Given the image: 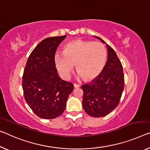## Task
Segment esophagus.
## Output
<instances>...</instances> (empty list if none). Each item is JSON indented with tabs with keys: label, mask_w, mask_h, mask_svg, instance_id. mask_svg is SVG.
<instances>
[{
	"label": "esophagus",
	"mask_w": 150,
	"mask_h": 150,
	"mask_svg": "<svg viewBox=\"0 0 150 150\" xmlns=\"http://www.w3.org/2000/svg\"><path fill=\"white\" fill-rule=\"evenodd\" d=\"M74 88H79L80 86L78 84H74Z\"/></svg>",
	"instance_id": "1"
}]
</instances>
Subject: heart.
Instances as JSON below:
<instances>
[{
    "instance_id": "obj_1",
    "label": "heart",
    "mask_w": 150,
    "mask_h": 150,
    "mask_svg": "<svg viewBox=\"0 0 150 150\" xmlns=\"http://www.w3.org/2000/svg\"><path fill=\"white\" fill-rule=\"evenodd\" d=\"M107 53L100 42L78 40L64 46L63 54H56L54 61L61 76L67 79L74 65L82 79L86 81L98 77L105 67Z\"/></svg>"
}]
</instances>
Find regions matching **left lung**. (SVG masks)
Listing matches in <instances>:
<instances>
[{
    "label": "left lung",
    "instance_id": "left-lung-1",
    "mask_svg": "<svg viewBox=\"0 0 150 150\" xmlns=\"http://www.w3.org/2000/svg\"><path fill=\"white\" fill-rule=\"evenodd\" d=\"M107 47V62L100 75L81 86L84 92L83 109L94 117L106 116L113 110L119 105L124 89L123 66L114 50L108 44Z\"/></svg>",
    "mask_w": 150,
    "mask_h": 150
}]
</instances>
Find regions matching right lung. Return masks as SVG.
Instances as JSON below:
<instances>
[{"label":"right lung","mask_w":150,"mask_h":150,"mask_svg":"<svg viewBox=\"0 0 150 150\" xmlns=\"http://www.w3.org/2000/svg\"><path fill=\"white\" fill-rule=\"evenodd\" d=\"M66 35L52 37L41 41L27 59L23 76L25 99L34 113L42 119L61 115L74 90L72 82L62 80L54 61L57 46Z\"/></svg>","instance_id":"obj_1"}]
</instances>
